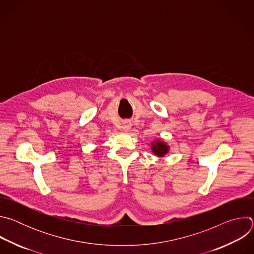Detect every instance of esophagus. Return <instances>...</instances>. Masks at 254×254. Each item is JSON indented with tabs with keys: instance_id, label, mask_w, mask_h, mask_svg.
<instances>
[{
	"instance_id": "esophagus-1",
	"label": "esophagus",
	"mask_w": 254,
	"mask_h": 254,
	"mask_svg": "<svg viewBox=\"0 0 254 254\" xmlns=\"http://www.w3.org/2000/svg\"><path fill=\"white\" fill-rule=\"evenodd\" d=\"M129 127H130V124H128V123H125L124 126H123V129L125 131H127L129 129Z\"/></svg>"
}]
</instances>
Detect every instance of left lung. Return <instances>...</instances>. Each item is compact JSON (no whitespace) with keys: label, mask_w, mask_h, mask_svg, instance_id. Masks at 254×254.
<instances>
[{"label":"left lung","mask_w":254,"mask_h":254,"mask_svg":"<svg viewBox=\"0 0 254 254\" xmlns=\"http://www.w3.org/2000/svg\"><path fill=\"white\" fill-rule=\"evenodd\" d=\"M152 151L158 157H163L168 153L169 146H167V144L162 140H156L155 142L152 143Z\"/></svg>","instance_id":"obj_1"}]
</instances>
